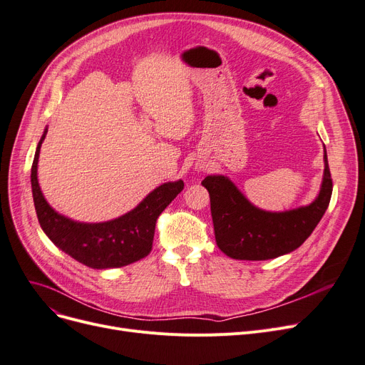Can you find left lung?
I'll use <instances>...</instances> for the list:
<instances>
[{"mask_svg": "<svg viewBox=\"0 0 365 365\" xmlns=\"http://www.w3.org/2000/svg\"><path fill=\"white\" fill-rule=\"evenodd\" d=\"M324 179L319 195L304 207L265 212L225 176H207L201 185L210 195L217 247L234 259L265 261L289 253L306 242L319 224L332 194V179L324 146Z\"/></svg>", "mask_w": 365, "mask_h": 365, "instance_id": "1", "label": "left lung"}]
</instances>
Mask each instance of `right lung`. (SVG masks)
Segmentation results:
<instances>
[{
  "label": "right lung",
  "mask_w": 365,
  "mask_h": 365,
  "mask_svg": "<svg viewBox=\"0 0 365 365\" xmlns=\"http://www.w3.org/2000/svg\"><path fill=\"white\" fill-rule=\"evenodd\" d=\"M41 135L31 167V186L41 230L62 252L97 270L118 268L148 257L152 250L156 219L167 205L180 194L183 182H167L141 201L135 209L113 220L100 224L76 222L55 212L43 197L37 179V164Z\"/></svg>",
  "instance_id": "right-lung-1"
}]
</instances>
